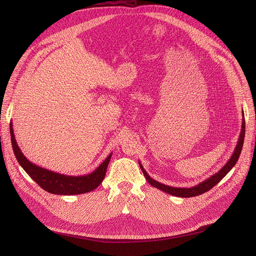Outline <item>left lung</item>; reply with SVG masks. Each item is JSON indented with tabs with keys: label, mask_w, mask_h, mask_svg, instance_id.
Returning a JSON list of instances; mask_svg holds the SVG:
<instances>
[{
	"label": "left lung",
	"mask_w": 256,
	"mask_h": 256,
	"mask_svg": "<svg viewBox=\"0 0 256 256\" xmlns=\"http://www.w3.org/2000/svg\"><path fill=\"white\" fill-rule=\"evenodd\" d=\"M242 128H240V136H238V143L236 145V148L234 154H232L230 158L227 160V163L214 174L210 176V178H208L206 180H204V182H201L191 188H178V186H171L168 184H164L162 182H158L156 180H154V178H152L148 173H147L144 169V167L142 166L141 162L139 160V165L140 168L144 174V176L146 178V180L152 186L156 188V189L163 191L169 195L172 196H176V197H184V198H189V197H194V196H198L204 194L206 192H208V190H210L212 188H214L216 186L225 176L226 174L230 172L234 165L236 164L238 160L240 158L242 148H243V144H244V138H245V116H244V112H242Z\"/></svg>",
	"instance_id": "1"
}]
</instances>
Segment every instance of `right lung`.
Segmentation results:
<instances>
[{"label":"right lung","instance_id":"obj_1","mask_svg":"<svg viewBox=\"0 0 256 256\" xmlns=\"http://www.w3.org/2000/svg\"><path fill=\"white\" fill-rule=\"evenodd\" d=\"M10 135L13 152H14L18 162L22 167V169L37 184L42 186L44 190L56 195H78L96 190L104 178L108 165H109L113 154L111 152L96 170L89 174H84V176H66V174H61L55 171H52L30 162V160L24 156L18 145L11 122Z\"/></svg>","mask_w":256,"mask_h":256}]
</instances>
